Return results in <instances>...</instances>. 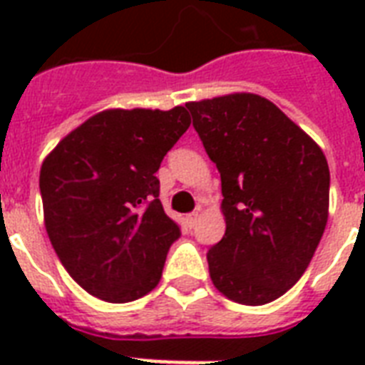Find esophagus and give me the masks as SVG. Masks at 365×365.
<instances>
[{
	"mask_svg": "<svg viewBox=\"0 0 365 365\" xmlns=\"http://www.w3.org/2000/svg\"><path fill=\"white\" fill-rule=\"evenodd\" d=\"M199 217H200L199 212H193V214H189V216L185 217V222H187L189 227H195V225H197V222H199Z\"/></svg>",
	"mask_w": 365,
	"mask_h": 365,
	"instance_id": "34e87169",
	"label": "esophagus"
}]
</instances>
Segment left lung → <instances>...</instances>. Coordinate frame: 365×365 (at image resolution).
<instances>
[{"label": "left lung", "instance_id": "obj_1", "mask_svg": "<svg viewBox=\"0 0 365 365\" xmlns=\"http://www.w3.org/2000/svg\"><path fill=\"white\" fill-rule=\"evenodd\" d=\"M185 108L222 176L225 235L206 255L212 282L235 303H271L299 280L322 239L326 155L259 94H225Z\"/></svg>", "mask_w": 365, "mask_h": 365}]
</instances>
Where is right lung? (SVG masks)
I'll return each mask as SVG.
<instances>
[{"label": "right lung", "instance_id": "right-lung-1", "mask_svg": "<svg viewBox=\"0 0 365 365\" xmlns=\"http://www.w3.org/2000/svg\"><path fill=\"white\" fill-rule=\"evenodd\" d=\"M189 125L183 106L106 110L43 160L48 239L70 277L94 297L128 303L159 284L180 227L163 210L155 172Z\"/></svg>", "mask_w": 365, "mask_h": 365}]
</instances>
